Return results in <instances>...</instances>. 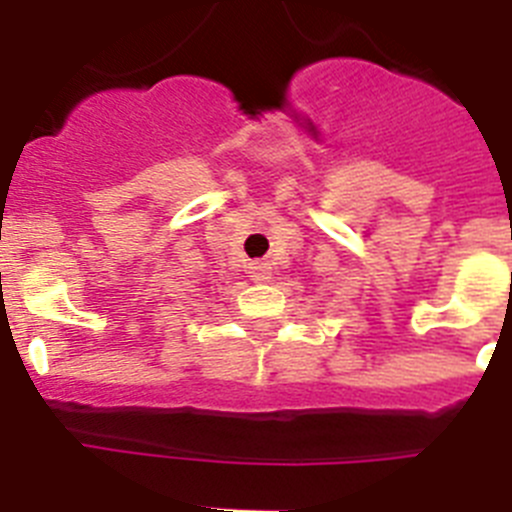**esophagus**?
<instances>
[{
	"label": "esophagus",
	"mask_w": 512,
	"mask_h": 512,
	"mask_svg": "<svg viewBox=\"0 0 512 512\" xmlns=\"http://www.w3.org/2000/svg\"><path fill=\"white\" fill-rule=\"evenodd\" d=\"M247 273L255 283H265L270 278V265L268 263H257V260H255V263L247 265Z\"/></svg>",
	"instance_id": "1"
}]
</instances>
